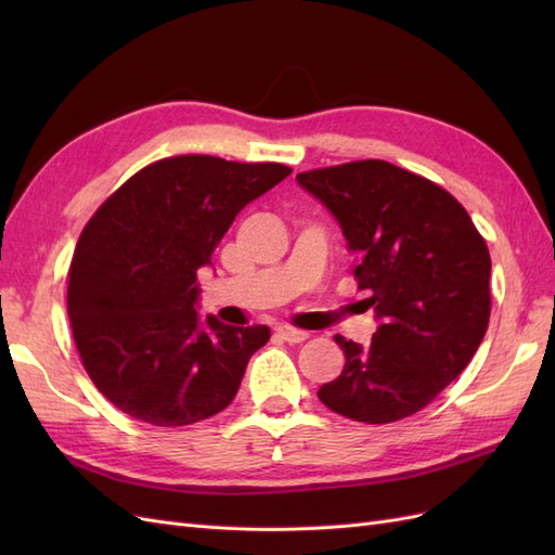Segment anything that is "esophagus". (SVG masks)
I'll list each match as a JSON object with an SVG mask.
<instances>
[{"mask_svg":"<svg viewBox=\"0 0 555 555\" xmlns=\"http://www.w3.org/2000/svg\"><path fill=\"white\" fill-rule=\"evenodd\" d=\"M275 335H278V338H282L284 343H292V345H296V343H304V340H308V338H310V333H308V331L292 328V326H278V328H275Z\"/></svg>","mask_w":555,"mask_h":555,"instance_id":"obj_1","label":"esophagus"}]
</instances>
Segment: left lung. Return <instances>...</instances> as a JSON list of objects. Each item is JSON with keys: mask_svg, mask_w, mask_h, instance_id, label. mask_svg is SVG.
Masks as SVG:
<instances>
[{"mask_svg": "<svg viewBox=\"0 0 555 555\" xmlns=\"http://www.w3.org/2000/svg\"><path fill=\"white\" fill-rule=\"evenodd\" d=\"M296 182L338 220L377 319L365 347L335 335L345 367L317 396L354 422L405 418L438 398L483 340L489 247L447 190L389 162H349Z\"/></svg>", "mask_w": 555, "mask_h": 555, "instance_id": "obj_1", "label": "left lung"}]
</instances>
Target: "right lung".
Listing matches in <instances>:
<instances>
[{
	"mask_svg": "<svg viewBox=\"0 0 555 555\" xmlns=\"http://www.w3.org/2000/svg\"><path fill=\"white\" fill-rule=\"evenodd\" d=\"M292 173L284 164L169 157L131 176L82 229L66 308L82 365L117 410L190 426L236 398L268 326L201 319L198 268L236 215Z\"/></svg>",
	"mask_w": 555,
	"mask_h": 555,
	"instance_id": "obj_1",
	"label": "right lung"
}]
</instances>
